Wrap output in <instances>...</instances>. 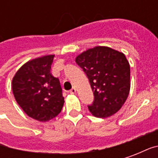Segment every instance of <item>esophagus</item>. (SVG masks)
Masks as SVG:
<instances>
[{"label":"esophagus","instance_id":"34e87169","mask_svg":"<svg viewBox=\"0 0 158 158\" xmlns=\"http://www.w3.org/2000/svg\"><path fill=\"white\" fill-rule=\"evenodd\" d=\"M69 93H70V94H75V93H76V89H75V88H74V87H73L72 89H70V91H69Z\"/></svg>","mask_w":158,"mask_h":158}]
</instances>
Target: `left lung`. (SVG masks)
I'll return each mask as SVG.
<instances>
[{"instance_id": "left-lung-1", "label": "left lung", "mask_w": 158, "mask_h": 158, "mask_svg": "<svg viewBox=\"0 0 158 158\" xmlns=\"http://www.w3.org/2000/svg\"><path fill=\"white\" fill-rule=\"evenodd\" d=\"M75 62L85 73L94 93L88 106L97 118H107L118 111L130 89V68L122 52L106 46H96L79 54Z\"/></svg>"}]
</instances>
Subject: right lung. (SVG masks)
I'll use <instances>...</instances> for the list:
<instances>
[{
	"mask_svg": "<svg viewBox=\"0 0 158 158\" xmlns=\"http://www.w3.org/2000/svg\"><path fill=\"white\" fill-rule=\"evenodd\" d=\"M54 55L26 62L12 79L17 102L30 118L46 122L61 113L64 97L57 78L51 73Z\"/></svg>",
	"mask_w": 158,
	"mask_h": 158,
	"instance_id": "add662e5",
	"label": "right lung"
}]
</instances>
